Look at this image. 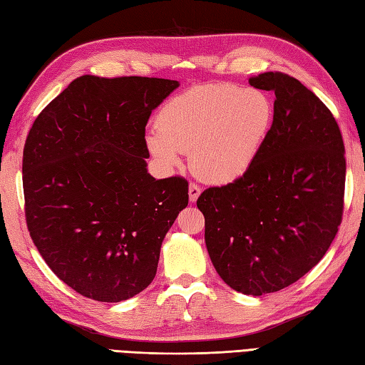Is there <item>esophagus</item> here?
Masks as SVG:
<instances>
[{
    "label": "esophagus",
    "mask_w": 365,
    "mask_h": 365,
    "mask_svg": "<svg viewBox=\"0 0 365 365\" xmlns=\"http://www.w3.org/2000/svg\"><path fill=\"white\" fill-rule=\"evenodd\" d=\"M200 187L196 183H190V188H188V195H190V202H196L197 197L200 196Z\"/></svg>",
    "instance_id": "34e87169"
}]
</instances>
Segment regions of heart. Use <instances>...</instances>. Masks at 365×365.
Listing matches in <instances>:
<instances>
[{
	"instance_id": "1",
	"label": "heart",
	"mask_w": 365,
	"mask_h": 365,
	"mask_svg": "<svg viewBox=\"0 0 365 365\" xmlns=\"http://www.w3.org/2000/svg\"><path fill=\"white\" fill-rule=\"evenodd\" d=\"M273 122L274 103L265 91L212 83L170 98L145 141L163 166L175 168L180 152H190L197 177L226 185L252 168Z\"/></svg>"
}]
</instances>
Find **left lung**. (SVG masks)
Instances as JSON below:
<instances>
[{
  "instance_id": "1",
  "label": "left lung",
  "mask_w": 365,
  "mask_h": 365,
  "mask_svg": "<svg viewBox=\"0 0 365 365\" xmlns=\"http://www.w3.org/2000/svg\"><path fill=\"white\" fill-rule=\"evenodd\" d=\"M273 91L274 122L245 177L197 199L215 269L232 289L260 297L309 273L336 238L344 213L345 145L322 100L282 72L251 76Z\"/></svg>"
}]
</instances>
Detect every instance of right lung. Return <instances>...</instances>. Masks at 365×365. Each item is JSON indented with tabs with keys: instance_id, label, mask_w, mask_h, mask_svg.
<instances>
[{
	"instance_id": "add662e5",
	"label": "right lung",
	"mask_w": 365,
	"mask_h": 365,
	"mask_svg": "<svg viewBox=\"0 0 365 365\" xmlns=\"http://www.w3.org/2000/svg\"><path fill=\"white\" fill-rule=\"evenodd\" d=\"M178 81L73 80L37 115L23 149L29 235L46 265L83 294L119 302L157 274L161 243L188 205L183 177L147 173L145 125Z\"/></svg>"
}]
</instances>
